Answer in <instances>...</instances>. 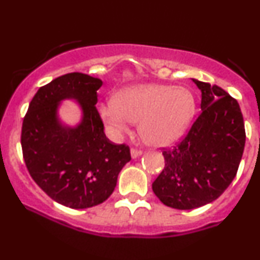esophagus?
Listing matches in <instances>:
<instances>
[{
	"instance_id": "1",
	"label": "esophagus",
	"mask_w": 260,
	"mask_h": 260,
	"mask_svg": "<svg viewBox=\"0 0 260 260\" xmlns=\"http://www.w3.org/2000/svg\"><path fill=\"white\" fill-rule=\"evenodd\" d=\"M139 155H142V150H139V149H136V148H132L131 149V156L133 157H138Z\"/></svg>"
}]
</instances>
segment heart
Returning <instances> with one entry per match:
<instances>
[{
    "label": "heart",
    "instance_id": "heart-1",
    "mask_svg": "<svg viewBox=\"0 0 260 260\" xmlns=\"http://www.w3.org/2000/svg\"><path fill=\"white\" fill-rule=\"evenodd\" d=\"M194 112V99L182 86L139 84L122 89L113 104L98 109L101 121L113 136L127 132L131 122H139V133L156 147L169 145L184 132Z\"/></svg>",
    "mask_w": 260,
    "mask_h": 260
}]
</instances>
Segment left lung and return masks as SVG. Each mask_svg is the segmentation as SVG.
I'll use <instances>...</instances> for the list:
<instances>
[{
  "mask_svg": "<svg viewBox=\"0 0 260 260\" xmlns=\"http://www.w3.org/2000/svg\"><path fill=\"white\" fill-rule=\"evenodd\" d=\"M202 111L175 147L164 148V170L153 192L170 208L188 210L214 202L237 174L246 131L237 100L217 85L192 79Z\"/></svg>",
  "mask_w": 260,
  "mask_h": 260,
  "instance_id": "obj_1",
  "label": "left lung"
}]
</instances>
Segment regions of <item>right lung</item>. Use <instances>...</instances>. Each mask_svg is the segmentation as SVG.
I'll use <instances>...</instances> for the list:
<instances>
[{
    "mask_svg": "<svg viewBox=\"0 0 260 260\" xmlns=\"http://www.w3.org/2000/svg\"><path fill=\"white\" fill-rule=\"evenodd\" d=\"M101 85L84 73L58 77L39 89L23 120L20 143L29 174L50 198L68 208L105 202L131 160L129 147L115 144L104 133L95 106ZM70 97L83 110L76 128L62 126L57 118L58 103Z\"/></svg>",
    "mask_w": 260,
    "mask_h": 260,
    "instance_id": "obj_1",
    "label": "right lung"
}]
</instances>
